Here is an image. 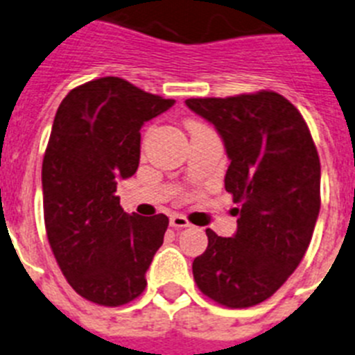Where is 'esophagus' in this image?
<instances>
[{"label": "esophagus", "mask_w": 355, "mask_h": 355, "mask_svg": "<svg viewBox=\"0 0 355 355\" xmlns=\"http://www.w3.org/2000/svg\"><path fill=\"white\" fill-rule=\"evenodd\" d=\"M169 225H171L173 229H186V227H189L191 223L182 214H173L171 218H169Z\"/></svg>", "instance_id": "obj_1"}]
</instances>
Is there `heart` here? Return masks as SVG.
Here are the masks:
<instances>
[{
  "mask_svg": "<svg viewBox=\"0 0 355 355\" xmlns=\"http://www.w3.org/2000/svg\"><path fill=\"white\" fill-rule=\"evenodd\" d=\"M191 126H203V125H198V123H193V125Z\"/></svg>",
  "mask_w": 355,
  "mask_h": 355,
  "instance_id": "obj_1",
  "label": "heart"
}]
</instances>
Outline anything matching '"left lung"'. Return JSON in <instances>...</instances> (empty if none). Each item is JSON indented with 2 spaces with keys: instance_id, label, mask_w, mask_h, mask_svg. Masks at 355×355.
I'll list each match as a JSON object with an SVG mask.
<instances>
[{
  "instance_id": "obj_1",
  "label": "left lung",
  "mask_w": 355,
  "mask_h": 355,
  "mask_svg": "<svg viewBox=\"0 0 355 355\" xmlns=\"http://www.w3.org/2000/svg\"><path fill=\"white\" fill-rule=\"evenodd\" d=\"M191 110L223 139L230 164L237 230L207 229V250L193 261L203 295L225 307L270 298L297 270L320 212V157L297 107L273 91L230 98H191Z\"/></svg>"
}]
</instances>
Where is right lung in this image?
Segmentation results:
<instances>
[{
  "label": "right lung",
  "instance_id": "right-lung-1",
  "mask_svg": "<svg viewBox=\"0 0 355 355\" xmlns=\"http://www.w3.org/2000/svg\"><path fill=\"white\" fill-rule=\"evenodd\" d=\"M173 103L105 76L73 89L55 114L42 160L46 234L64 277L85 300L118 307L146 288L169 220L126 214L116 189L137 171L141 126Z\"/></svg>",
  "mask_w": 355,
  "mask_h": 355
}]
</instances>
